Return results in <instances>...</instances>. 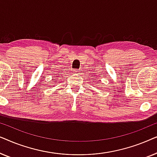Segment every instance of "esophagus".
<instances>
[{
	"label": "esophagus",
	"instance_id": "34e87169",
	"mask_svg": "<svg viewBox=\"0 0 157 157\" xmlns=\"http://www.w3.org/2000/svg\"><path fill=\"white\" fill-rule=\"evenodd\" d=\"M74 73H75V74H76V75H80V74H81V71H79V70H78V69L75 70V71H74Z\"/></svg>",
	"mask_w": 157,
	"mask_h": 157
}]
</instances>
